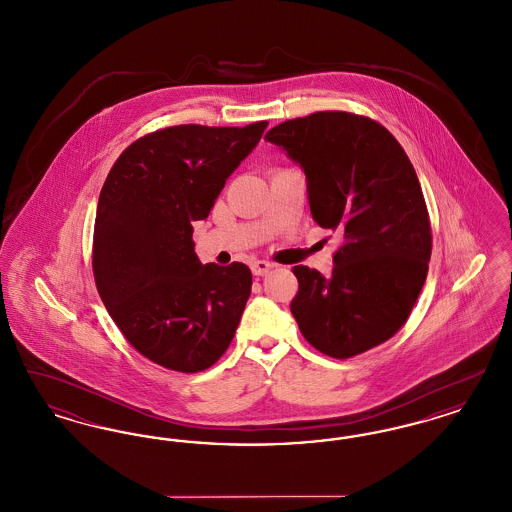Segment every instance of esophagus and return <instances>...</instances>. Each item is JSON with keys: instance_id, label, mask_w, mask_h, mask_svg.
<instances>
[{"instance_id": "34e87169", "label": "esophagus", "mask_w": 512, "mask_h": 512, "mask_svg": "<svg viewBox=\"0 0 512 512\" xmlns=\"http://www.w3.org/2000/svg\"><path fill=\"white\" fill-rule=\"evenodd\" d=\"M272 263H268V261H253L251 263V272L255 274V276H265V274H268L270 270H272Z\"/></svg>"}]
</instances>
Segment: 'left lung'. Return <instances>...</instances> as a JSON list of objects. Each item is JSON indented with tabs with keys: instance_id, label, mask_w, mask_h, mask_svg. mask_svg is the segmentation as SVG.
<instances>
[{
	"instance_id": "8db88e82",
	"label": "left lung",
	"mask_w": 512,
	"mask_h": 512,
	"mask_svg": "<svg viewBox=\"0 0 512 512\" xmlns=\"http://www.w3.org/2000/svg\"><path fill=\"white\" fill-rule=\"evenodd\" d=\"M307 176L311 215L341 238L330 276L297 265L292 315L320 353L349 359L390 340L413 311L432 255L413 163L380 122L318 111L270 128Z\"/></svg>"
}]
</instances>
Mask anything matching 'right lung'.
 Listing matches in <instances>:
<instances>
[{"label":"right lung","instance_id":"add662e5","mask_svg":"<svg viewBox=\"0 0 512 512\" xmlns=\"http://www.w3.org/2000/svg\"><path fill=\"white\" fill-rule=\"evenodd\" d=\"M267 124L155 130L126 147L105 178L92 244L99 297L126 341L157 365L201 372L236 334L251 270L201 265L192 222L209 217Z\"/></svg>","mask_w":512,"mask_h":512}]
</instances>
